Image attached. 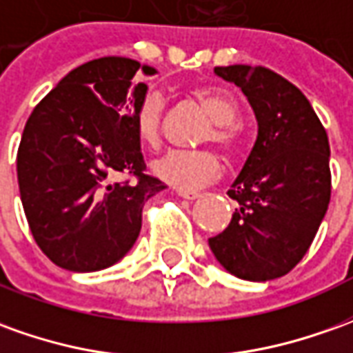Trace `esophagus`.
Masks as SVG:
<instances>
[{"mask_svg": "<svg viewBox=\"0 0 353 353\" xmlns=\"http://www.w3.org/2000/svg\"><path fill=\"white\" fill-rule=\"evenodd\" d=\"M179 196L184 200H196L200 198V192H190V190H179Z\"/></svg>", "mask_w": 353, "mask_h": 353, "instance_id": "obj_1", "label": "esophagus"}]
</instances>
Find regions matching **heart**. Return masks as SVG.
<instances>
[{"label":"heart","mask_w":353,"mask_h":353,"mask_svg":"<svg viewBox=\"0 0 353 353\" xmlns=\"http://www.w3.org/2000/svg\"><path fill=\"white\" fill-rule=\"evenodd\" d=\"M188 98L196 101L211 119V126L201 136V142L215 144L228 155H236L242 148V130L238 125L240 107L228 92L219 88H192ZM165 101L159 92H148L138 101L134 126L138 140L148 148L161 142ZM153 174L181 190H196L219 179L221 159L211 150H174L165 153L152 165Z\"/></svg>","instance_id":"obj_1"}]
</instances>
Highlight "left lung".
I'll use <instances>...</instances> for the list:
<instances>
[{"mask_svg": "<svg viewBox=\"0 0 353 353\" xmlns=\"http://www.w3.org/2000/svg\"><path fill=\"white\" fill-rule=\"evenodd\" d=\"M215 72L242 88L259 130L227 192L238 208L209 248L238 279L273 281L302 261L329 209V136L307 98L274 70L230 65Z\"/></svg>", "mask_w": 353, "mask_h": 353, "instance_id": "obj_1", "label": "left lung"}]
</instances>
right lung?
Segmentation results:
<instances>
[{"label":"right lung","instance_id":"1","mask_svg":"<svg viewBox=\"0 0 353 353\" xmlns=\"http://www.w3.org/2000/svg\"><path fill=\"white\" fill-rule=\"evenodd\" d=\"M126 57L70 70L34 107L17 152L24 215L36 244L74 273L101 271L134 246L144 203L165 188L145 174L134 111L148 86ZM125 174L126 181H115ZM133 181H130V179Z\"/></svg>","mask_w":353,"mask_h":353}]
</instances>
